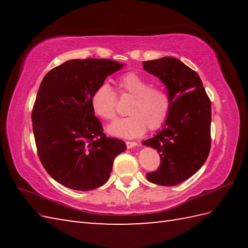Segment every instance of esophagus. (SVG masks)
<instances>
[{"label": "esophagus", "mask_w": 248, "mask_h": 248, "mask_svg": "<svg viewBox=\"0 0 248 248\" xmlns=\"http://www.w3.org/2000/svg\"><path fill=\"white\" fill-rule=\"evenodd\" d=\"M125 145H127L128 149H131V148H133V147L138 146L139 144L136 143V141H125Z\"/></svg>", "instance_id": "obj_1"}]
</instances>
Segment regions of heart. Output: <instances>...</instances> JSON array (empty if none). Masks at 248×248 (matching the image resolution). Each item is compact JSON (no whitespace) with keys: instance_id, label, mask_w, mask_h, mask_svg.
<instances>
[{"instance_id":"obj_1","label":"heart","mask_w":248,"mask_h":248,"mask_svg":"<svg viewBox=\"0 0 248 248\" xmlns=\"http://www.w3.org/2000/svg\"><path fill=\"white\" fill-rule=\"evenodd\" d=\"M119 92L133 97L128 113L130 116L116 120L108 128V132L121 139H135L143 135L147 128H162L170 116L171 101L164 89L151 87L145 77L136 72H127L118 80ZM117 96L108 82H103L92 94L93 112L104 120L116 117Z\"/></svg>"}]
</instances>
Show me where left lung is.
Wrapping results in <instances>:
<instances>
[{
  "instance_id": "obj_1",
  "label": "left lung",
  "mask_w": 248,
  "mask_h": 248,
  "mask_svg": "<svg viewBox=\"0 0 248 248\" xmlns=\"http://www.w3.org/2000/svg\"><path fill=\"white\" fill-rule=\"evenodd\" d=\"M144 69L167 87L170 113L161 131L143 145L160 154L157 170L148 172L152 183L172 186L197 172L211 147V101L197 72L175 57L143 62Z\"/></svg>"
}]
</instances>
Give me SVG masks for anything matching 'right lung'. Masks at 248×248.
Instances as JSON below:
<instances>
[{
  "label": "right lung",
  "mask_w": 248,
  "mask_h": 248,
  "mask_svg": "<svg viewBox=\"0 0 248 248\" xmlns=\"http://www.w3.org/2000/svg\"><path fill=\"white\" fill-rule=\"evenodd\" d=\"M123 66L112 60H71L41 81L31 112L34 138L41 164L62 186L76 191L103 186L114 159L127 148L103 133L92 107L94 89Z\"/></svg>",
  "instance_id": "add662e5"
}]
</instances>
